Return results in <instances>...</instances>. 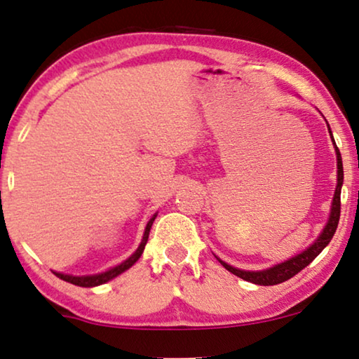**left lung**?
Here are the masks:
<instances>
[{
  "instance_id": "left-lung-1",
  "label": "left lung",
  "mask_w": 359,
  "mask_h": 359,
  "mask_svg": "<svg viewBox=\"0 0 359 359\" xmlns=\"http://www.w3.org/2000/svg\"><path fill=\"white\" fill-rule=\"evenodd\" d=\"M328 130H330V127H328ZM330 135H332V130H330ZM333 144H335V142H333ZM335 151H337V166H338V183H337L335 196H333L330 219H328V222L325 225V229H323V232L320 233V237H318L316 242H313V245H311L307 250H304L302 253H299L297 257L287 259V262H284L281 264H276V266H273L269 269H264V271H242V269L230 266V264L224 263L222 259H219L220 264H222L227 271L235 274V276L245 279V281H248V283L259 284V286H274V284L284 283V281H287V279H291L292 276H296L299 271H302L307 264H311L313 259L318 257V253H320L322 250L325 248L328 243H330V240L333 238L335 230L338 227V220H340V205H341L340 194H341V184H343V163H341L340 150H338L337 145H335Z\"/></svg>"
}]
</instances>
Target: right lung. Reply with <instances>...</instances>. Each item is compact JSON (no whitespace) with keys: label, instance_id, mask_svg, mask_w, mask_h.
Returning a JSON list of instances; mask_svg holds the SVG:
<instances>
[{"label":"right lung","instance_id":"right-lung-1","mask_svg":"<svg viewBox=\"0 0 359 359\" xmlns=\"http://www.w3.org/2000/svg\"><path fill=\"white\" fill-rule=\"evenodd\" d=\"M156 215H154L149 220V224H147L145 227V233H144V238H142V242L139 245V248L135 250V253L132 255V257H129L126 259V262H122L121 264H117L116 268H111L109 271L106 273H101V274H95V276H70V274H62V273H55L57 278L63 279V281L67 283H72L75 284V286H81V287H93V286H100V284H104L107 281H111L112 278L119 276L121 273H124L126 269H129L132 264H134L137 259H139L142 257V252H144L145 245H147V240H149V233H150V229H151V224H154Z\"/></svg>","mask_w":359,"mask_h":359}]
</instances>
